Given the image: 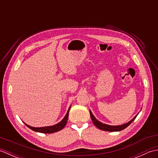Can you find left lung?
Segmentation results:
<instances>
[{"mask_svg":"<svg viewBox=\"0 0 158 158\" xmlns=\"http://www.w3.org/2000/svg\"><path fill=\"white\" fill-rule=\"evenodd\" d=\"M89 113H90V116H91V118H92V122L94 123V124L98 127V129H100L102 130H105V131H109V132H117V131H121L123 129H125L126 127H127V126H128L130 124L132 123L134 120L135 119V118L136 117L137 115L134 117V118L130 120L129 122H127L126 123H124L123 124V125H120V126H110V125H107V124H105L103 123H101L99 121L97 120L95 117L93 115L92 113L91 112V110H89Z\"/></svg>","mask_w":158,"mask_h":158,"instance_id":"8db88e82","label":"left lung"}]
</instances>
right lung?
<instances>
[{
    "label": "right lung",
    "mask_w": 158,
    "mask_h": 158,
    "mask_svg": "<svg viewBox=\"0 0 158 158\" xmlns=\"http://www.w3.org/2000/svg\"><path fill=\"white\" fill-rule=\"evenodd\" d=\"M70 109V106L69 107L68 111H67L66 115L64 117L63 119L58 123L56 124V125H53L52 126H47V127H32L31 126H28L25 123H24L26 124V126L29 127L30 129L32 130L33 131H35V132H41V133H45V134H51V133H54L56 132H58V131L62 130L64 127V126H66L67 121H68V118H69V114Z\"/></svg>",
    "instance_id": "add662e5"
}]
</instances>
